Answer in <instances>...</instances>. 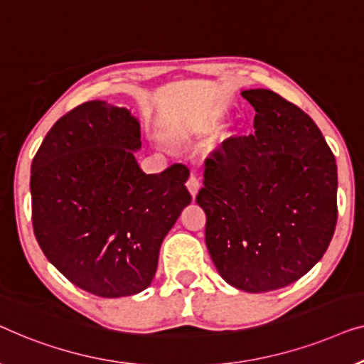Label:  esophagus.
Segmentation results:
<instances>
[{"mask_svg": "<svg viewBox=\"0 0 364 364\" xmlns=\"http://www.w3.org/2000/svg\"><path fill=\"white\" fill-rule=\"evenodd\" d=\"M186 188H188L189 194H191V196H193V199L196 198V194H198V191H199V180H198L196 175L189 176V180L186 181Z\"/></svg>", "mask_w": 364, "mask_h": 364, "instance_id": "34e87169", "label": "esophagus"}]
</instances>
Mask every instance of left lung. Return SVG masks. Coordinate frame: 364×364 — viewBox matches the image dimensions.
<instances>
[{
	"mask_svg": "<svg viewBox=\"0 0 364 364\" xmlns=\"http://www.w3.org/2000/svg\"><path fill=\"white\" fill-rule=\"evenodd\" d=\"M254 133L232 136L206 160L196 201L218 272L249 294L309 272L336 226V161L315 122L267 89L242 90Z\"/></svg>",
	"mask_w": 364,
	"mask_h": 364,
	"instance_id": "8db88e82",
	"label": "left lung"
}]
</instances>
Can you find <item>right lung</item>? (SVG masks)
Segmentation results:
<instances>
[{"label": "right lung", "mask_w": 364, "mask_h": 364, "mask_svg": "<svg viewBox=\"0 0 364 364\" xmlns=\"http://www.w3.org/2000/svg\"><path fill=\"white\" fill-rule=\"evenodd\" d=\"M140 136L129 109L90 100L55 122L31 165L33 228L44 255L105 299L150 287L163 239L191 203L186 166L141 170Z\"/></svg>", "instance_id": "1"}]
</instances>
